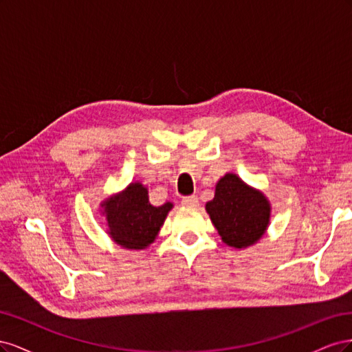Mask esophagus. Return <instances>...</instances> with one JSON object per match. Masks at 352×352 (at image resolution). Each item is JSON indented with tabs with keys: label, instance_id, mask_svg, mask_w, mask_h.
Listing matches in <instances>:
<instances>
[{
	"label": "esophagus",
	"instance_id": "obj_1",
	"mask_svg": "<svg viewBox=\"0 0 352 352\" xmlns=\"http://www.w3.org/2000/svg\"><path fill=\"white\" fill-rule=\"evenodd\" d=\"M199 201H198V197L197 195H190V197H185L182 199V206L185 207H198Z\"/></svg>",
	"mask_w": 352,
	"mask_h": 352
}]
</instances>
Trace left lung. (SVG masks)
I'll list each match as a JSON object with an SVG mask.
<instances>
[{
  "label": "left lung",
  "mask_w": 352,
  "mask_h": 352,
  "mask_svg": "<svg viewBox=\"0 0 352 352\" xmlns=\"http://www.w3.org/2000/svg\"><path fill=\"white\" fill-rule=\"evenodd\" d=\"M221 241L247 248L261 239L270 223V202L235 173H226L216 185L214 198L206 204Z\"/></svg>",
  "instance_id": "8db88e82"
}]
</instances>
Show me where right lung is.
Listing matches in <instances>:
<instances>
[{"label":"right lung","instance_id":"obj_1","mask_svg":"<svg viewBox=\"0 0 352 352\" xmlns=\"http://www.w3.org/2000/svg\"><path fill=\"white\" fill-rule=\"evenodd\" d=\"M101 207L110 238L127 250H144L154 242L173 204H150L148 189L140 182H132L120 194L102 201Z\"/></svg>","mask_w":352,"mask_h":352}]
</instances>
